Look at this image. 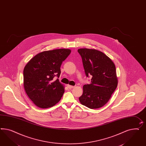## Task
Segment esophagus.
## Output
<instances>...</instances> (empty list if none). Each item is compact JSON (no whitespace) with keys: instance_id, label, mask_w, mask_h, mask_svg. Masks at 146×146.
I'll return each instance as SVG.
<instances>
[{"instance_id":"1","label":"esophagus","mask_w":146,"mask_h":146,"mask_svg":"<svg viewBox=\"0 0 146 146\" xmlns=\"http://www.w3.org/2000/svg\"><path fill=\"white\" fill-rule=\"evenodd\" d=\"M67 87L69 88H75V86H71V85H67Z\"/></svg>"}]
</instances>
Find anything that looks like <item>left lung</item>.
<instances>
[{"label":"left lung","instance_id":"obj_1","mask_svg":"<svg viewBox=\"0 0 146 146\" xmlns=\"http://www.w3.org/2000/svg\"><path fill=\"white\" fill-rule=\"evenodd\" d=\"M78 52L82 58L86 77H92L91 83L84 85L79 101L89 108H99L107 103L117 86L115 64L99 50L80 48Z\"/></svg>","mask_w":146,"mask_h":146}]
</instances>
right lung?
<instances>
[{
	"instance_id": "add662e5",
	"label": "right lung",
	"mask_w": 146,
	"mask_h": 146,
	"mask_svg": "<svg viewBox=\"0 0 146 146\" xmlns=\"http://www.w3.org/2000/svg\"><path fill=\"white\" fill-rule=\"evenodd\" d=\"M69 49L44 51L35 55L23 70V85L27 94L40 108L53 107L64 92L58 78L63 61L70 54ZM55 76L58 78L55 80Z\"/></svg>"
}]
</instances>
